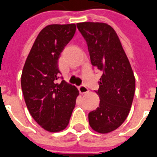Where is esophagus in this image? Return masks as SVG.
I'll return each mask as SVG.
<instances>
[{
	"label": "esophagus",
	"instance_id": "obj_1",
	"mask_svg": "<svg viewBox=\"0 0 157 157\" xmlns=\"http://www.w3.org/2000/svg\"><path fill=\"white\" fill-rule=\"evenodd\" d=\"M78 90L80 92L81 94H85V93H87L89 90H88V88L85 86V85H81L78 87Z\"/></svg>",
	"mask_w": 157,
	"mask_h": 157
}]
</instances>
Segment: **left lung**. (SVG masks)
<instances>
[{
	"instance_id": "8db88e82",
	"label": "left lung",
	"mask_w": 157,
	"mask_h": 157,
	"mask_svg": "<svg viewBox=\"0 0 157 157\" xmlns=\"http://www.w3.org/2000/svg\"><path fill=\"white\" fill-rule=\"evenodd\" d=\"M77 28L87 42L92 66L103 72L96 94L100 105L89 113L96 132L117 129L129 113L135 91V78L116 31L107 23L84 22Z\"/></svg>"
}]
</instances>
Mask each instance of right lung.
Instances as JSON below:
<instances>
[{"instance_id": "obj_1", "label": "right lung", "mask_w": 157, "mask_h": 157, "mask_svg": "<svg viewBox=\"0 0 157 157\" xmlns=\"http://www.w3.org/2000/svg\"><path fill=\"white\" fill-rule=\"evenodd\" d=\"M76 25L51 24L38 34L23 66L21 86L29 112L41 128L62 131L68 125L78 90L65 80L56 84L58 59L73 39Z\"/></svg>"}]
</instances>
